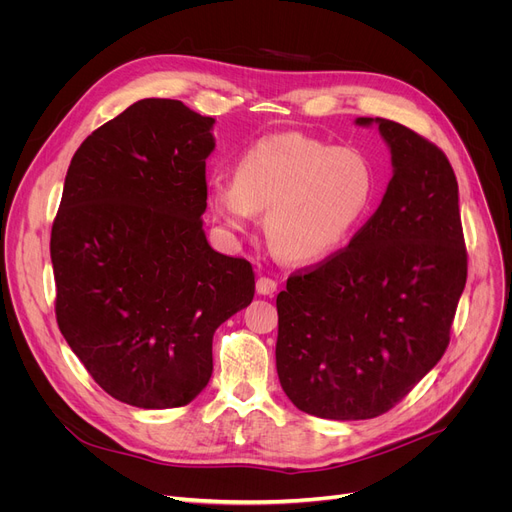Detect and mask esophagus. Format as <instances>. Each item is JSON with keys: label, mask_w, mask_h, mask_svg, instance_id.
<instances>
[{"label": "esophagus", "mask_w": 512, "mask_h": 512, "mask_svg": "<svg viewBox=\"0 0 512 512\" xmlns=\"http://www.w3.org/2000/svg\"><path fill=\"white\" fill-rule=\"evenodd\" d=\"M278 288V284L270 278H259L257 280V294H263V297H270V294H274Z\"/></svg>", "instance_id": "obj_1"}]
</instances>
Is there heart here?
I'll return each mask as SVG.
<instances>
[{
	"label": "heart",
	"mask_w": 512,
	"mask_h": 512,
	"mask_svg": "<svg viewBox=\"0 0 512 512\" xmlns=\"http://www.w3.org/2000/svg\"><path fill=\"white\" fill-rule=\"evenodd\" d=\"M378 172L355 147L305 132H278L240 153L234 182L211 180L207 205L230 232H245L265 211L272 251L290 263H315L353 236L373 203Z\"/></svg>",
	"instance_id": "b5f03b06"
}]
</instances>
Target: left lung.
I'll list each match as a JSON object with an SVG mask.
<instances>
[{
  "label": "left lung",
  "mask_w": 512,
  "mask_h": 512,
  "mask_svg": "<svg viewBox=\"0 0 512 512\" xmlns=\"http://www.w3.org/2000/svg\"><path fill=\"white\" fill-rule=\"evenodd\" d=\"M378 126L392 155L380 207L348 247L276 299V369L292 405L321 419L390 411L442 359L467 282L459 184L411 128Z\"/></svg>",
  "instance_id": "8db88e82"
}]
</instances>
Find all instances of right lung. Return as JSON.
<instances>
[{"label": "right lung", "instance_id": "right-lung-1", "mask_svg": "<svg viewBox=\"0 0 512 512\" xmlns=\"http://www.w3.org/2000/svg\"><path fill=\"white\" fill-rule=\"evenodd\" d=\"M215 120L141 99L85 139L51 228L56 317L91 378L126 405L174 409L207 386L213 334L255 294L201 215Z\"/></svg>", "mask_w": 512, "mask_h": 512}]
</instances>
